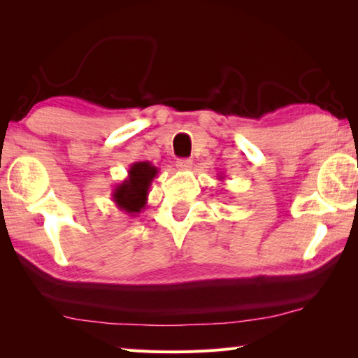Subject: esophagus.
Returning <instances> with one entry per match:
<instances>
[{
  "label": "esophagus",
  "instance_id": "obj_1",
  "mask_svg": "<svg viewBox=\"0 0 358 358\" xmlns=\"http://www.w3.org/2000/svg\"><path fill=\"white\" fill-rule=\"evenodd\" d=\"M175 166H177L178 171H189V169L192 167V161L191 159H178Z\"/></svg>",
  "mask_w": 358,
  "mask_h": 358
}]
</instances>
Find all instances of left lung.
<instances>
[{"instance_id": "1", "label": "left lung", "mask_w": 358, "mask_h": 358, "mask_svg": "<svg viewBox=\"0 0 358 358\" xmlns=\"http://www.w3.org/2000/svg\"><path fill=\"white\" fill-rule=\"evenodd\" d=\"M217 180H220V181H222L224 178H222V177H221V175H220V177H217Z\"/></svg>"}]
</instances>
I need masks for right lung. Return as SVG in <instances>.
Returning <instances> with one entry per match:
<instances>
[{"mask_svg": "<svg viewBox=\"0 0 358 358\" xmlns=\"http://www.w3.org/2000/svg\"><path fill=\"white\" fill-rule=\"evenodd\" d=\"M157 177V167L148 161L132 162L128 169V177L115 185L112 201L120 211L129 216H137L148 201L150 186Z\"/></svg>", "mask_w": 358, "mask_h": 358, "instance_id": "add662e5", "label": "right lung"}]
</instances>
